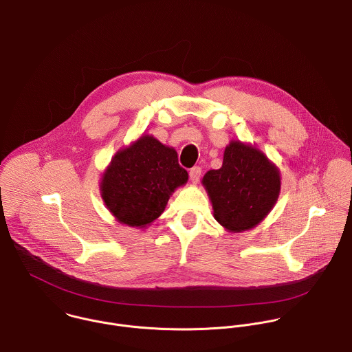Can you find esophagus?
I'll return each instance as SVG.
<instances>
[{
    "label": "esophagus",
    "instance_id": "1",
    "mask_svg": "<svg viewBox=\"0 0 352 352\" xmlns=\"http://www.w3.org/2000/svg\"><path fill=\"white\" fill-rule=\"evenodd\" d=\"M200 175H201V168H200V167H193V168H190L189 177H190V179H192L193 184H197V182H199Z\"/></svg>",
    "mask_w": 352,
    "mask_h": 352
}]
</instances>
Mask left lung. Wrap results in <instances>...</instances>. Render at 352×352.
Masks as SVG:
<instances>
[{
  "instance_id": "obj_1",
  "label": "left lung",
  "mask_w": 352,
  "mask_h": 352,
  "mask_svg": "<svg viewBox=\"0 0 352 352\" xmlns=\"http://www.w3.org/2000/svg\"><path fill=\"white\" fill-rule=\"evenodd\" d=\"M214 218L230 232H244L261 223L274 207L281 177L277 166L256 146L232 141L219 170L203 177Z\"/></svg>"
}]
</instances>
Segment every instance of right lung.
Returning a JSON list of instances; mask_svg holds the SVG:
<instances>
[{
    "label": "right lung",
    "mask_w": 352,
    "mask_h": 352,
    "mask_svg": "<svg viewBox=\"0 0 352 352\" xmlns=\"http://www.w3.org/2000/svg\"><path fill=\"white\" fill-rule=\"evenodd\" d=\"M188 182L174 148L141 135L115 153L102 174L101 197L118 222L145 228L164 211L174 190Z\"/></svg>",
    "instance_id": "1"
}]
</instances>
